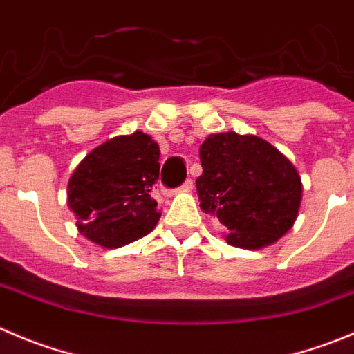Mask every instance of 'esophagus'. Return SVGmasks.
Segmentation results:
<instances>
[{"instance_id": "esophagus-1", "label": "esophagus", "mask_w": 354, "mask_h": 354, "mask_svg": "<svg viewBox=\"0 0 354 354\" xmlns=\"http://www.w3.org/2000/svg\"><path fill=\"white\" fill-rule=\"evenodd\" d=\"M194 188V181L192 180H187L183 185L180 187V190H183V192H188V190H192Z\"/></svg>"}]
</instances>
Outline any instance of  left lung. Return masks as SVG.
I'll list each match as a JSON object with an SVG mask.
<instances>
[{"label":"left lung","instance_id":"1","mask_svg":"<svg viewBox=\"0 0 354 354\" xmlns=\"http://www.w3.org/2000/svg\"><path fill=\"white\" fill-rule=\"evenodd\" d=\"M199 157L201 207L225 225L227 243L257 250L292 229L302 183L277 148L262 138L222 132L206 138Z\"/></svg>","mask_w":354,"mask_h":354}]
</instances>
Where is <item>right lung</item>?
Wrapping results in <instances>:
<instances>
[{"label":"right lung","instance_id":"right-lung-1","mask_svg":"<svg viewBox=\"0 0 354 354\" xmlns=\"http://www.w3.org/2000/svg\"><path fill=\"white\" fill-rule=\"evenodd\" d=\"M158 157V145L140 131L94 148L68 183L80 234L102 248H118L151 232L160 218L151 194Z\"/></svg>","mask_w":354,"mask_h":354}]
</instances>
